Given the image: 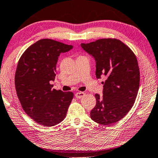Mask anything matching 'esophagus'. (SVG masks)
<instances>
[{
  "instance_id": "obj_1",
  "label": "esophagus",
  "mask_w": 158,
  "mask_h": 158,
  "mask_svg": "<svg viewBox=\"0 0 158 158\" xmlns=\"http://www.w3.org/2000/svg\"><path fill=\"white\" fill-rule=\"evenodd\" d=\"M84 96H85V93L83 92H77L75 94V96L77 98H81Z\"/></svg>"
}]
</instances>
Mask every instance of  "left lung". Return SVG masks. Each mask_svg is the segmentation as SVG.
Here are the masks:
<instances>
[{
	"mask_svg": "<svg viewBox=\"0 0 158 158\" xmlns=\"http://www.w3.org/2000/svg\"><path fill=\"white\" fill-rule=\"evenodd\" d=\"M81 46L96 60V78L106 77L103 96L95 95L96 105L91 118L102 125L118 122L130 111L137 96L140 73L137 58L116 39H100Z\"/></svg>",
	"mask_w": 158,
	"mask_h": 158,
	"instance_id": "1",
	"label": "left lung"
}]
</instances>
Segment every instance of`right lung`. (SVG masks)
Returning <instances> with one entry per match:
<instances>
[{
    "mask_svg": "<svg viewBox=\"0 0 158 158\" xmlns=\"http://www.w3.org/2000/svg\"><path fill=\"white\" fill-rule=\"evenodd\" d=\"M71 45L51 39L40 40L29 46L18 62L15 84L22 108L35 122L44 127L63 120L73 98L71 91L52 89L60 53Z\"/></svg>",
    "mask_w": 158,
    "mask_h": 158,
    "instance_id": "1",
    "label": "right lung"
}]
</instances>
